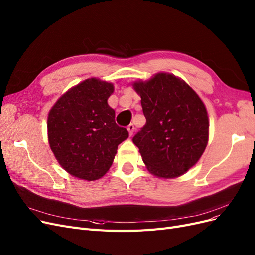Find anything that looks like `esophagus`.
Listing matches in <instances>:
<instances>
[{
	"label": "esophagus",
	"mask_w": 255,
	"mask_h": 255,
	"mask_svg": "<svg viewBox=\"0 0 255 255\" xmlns=\"http://www.w3.org/2000/svg\"><path fill=\"white\" fill-rule=\"evenodd\" d=\"M134 129H135V128H134V125H133V124H129V125L127 126V130H128V132H129L130 135L133 134Z\"/></svg>",
	"instance_id": "34e87169"
}]
</instances>
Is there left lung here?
<instances>
[{"instance_id":"left-lung-1","label":"left lung","mask_w":255,"mask_h":255,"mask_svg":"<svg viewBox=\"0 0 255 255\" xmlns=\"http://www.w3.org/2000/svg\"><path fill=\"white\" fill-rule=\"evenodd\" d=\"M146 124L133 136L148 170L158 177L184 174L196 164L208 143L209 121L195 91L170 73L136 82Z\"/></svg>"}]
</instances>
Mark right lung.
Here are the masks:
<instances>
[{"label":"right lung","mask_w":255,"mask_h":255,"mask_svg":"<svg viewBox=\"0 0 255 255\" xmlns=\"http://www.w3.org/2000/svg\"><path fill=\"white\" fill-rule=\"evenodd\" d=\"M112 92L111 83L88 79L63 94L49 112L50 148L60 165L75 177H102L109 170L118 146L129 136L107 104Z\"/></svg>","instance_id":"1"}]
</instances>
